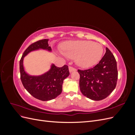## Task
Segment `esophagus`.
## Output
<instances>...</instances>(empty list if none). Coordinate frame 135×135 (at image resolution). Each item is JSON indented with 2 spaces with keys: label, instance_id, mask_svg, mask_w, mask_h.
<instances>
[{
  "label": "esophagus",
  "instance_id": "esophagus-1",
  "mask_svg": "<svg viewBox=\"0 0 135 135\" xmlns=\"http://www.w3.org/2000/svg\"><path fill=\"white\" fill-rule=\"evenodd\" d=\"M69 71H70V73L72 72V71H75V70H76V69H75V68H73V67H72V66H70L69 67Z\"/></svg>",
  "mask_w": 135,
  "mask_h": 135
}]
</instances>
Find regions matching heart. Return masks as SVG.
Masks as SVG:
<instances>
[{"label": "heart", "mask_w": 135, "mask_h": 135, "mask_svg": "<svg viewBox=\"0 0 135 135\" xmlns=\"http://www.w3.org/2000/svg\"><path fill=\"white\" fill-rule=\"evenodd\" d=\"M60 54L64 57L75 59L76 64L83 68L93 66L99 61L104 49L100 43L91 40H78L65 43Z\"/></svg>", "instance_id": "1"}]
</instances>
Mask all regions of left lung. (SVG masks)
<instances>
[{
    "label": "left lung",
    "mask_w": 135,
    "mask_h": 135,
    "mask_svg": "<svg viewBox=\"0 0 135 135\" xmlns=\"http://www.w3.org/2000/svg\"><path fill=\"white\" fill-rule=\"evenodd\" d=\"M80 75L79 87L83 95L92 100L107 97L115 89L118 70L117 61L108 48L100 62L87 70H78Z\"/></svg>",
    "instance_id": "8db88e82"
}]
</instances>
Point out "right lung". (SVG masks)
<instances>
[{
    "label": "right lung",
    "mask_w": 135,
    "mask_h": 135,
    "mask_svg": "<svg viewBox=\"0 0 135 135\" xmlns=\"http://www.w3.org/2000/svg\"><path fill=\"white\" fill-rule=\"evenodd\" d=\"M48 39H42L32 43L24 51L20 61V78L23 87L31 95L38 100L49 101L55 99L62 92L64 80L69 75L68 66L61 68L52 64L48 72L40 76H31L24 70L23 58L31 51L43 49L51 51L48 43Z\"/></svg>",
    "instance_id": "right-lung-1"
}]
</instances>
